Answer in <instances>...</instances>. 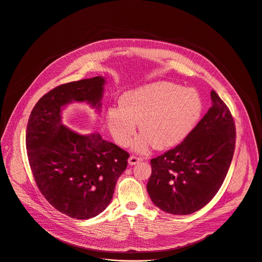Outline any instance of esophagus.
I'll list each match as a JSON object with an SVG mask.
<instances>
[{"label": "esophagus", "mask_w": 262, "mask_h": 262, "mask_svg": "<svg viewBox=\"0 0 262 262\" xmlns=\"http://www.w3.org/2000/svg\"><path fill=\"white\" fill-rule=\"evenodd\" d=\"M141 161H142V158L137 157V156H130L129 159H128V164L129 165H136V164H138Z\"/></svg>", "instance_id": "obj_1"}]
</instances>
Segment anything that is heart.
<instances>
[{"mask_svg": "<svg viewBox=\"0 0 262 262\" xmlns=\"http://www.w3.org/2000/svg\"><path fill=\"white\" fill-rule=\"evenodd\" d=\"M203 112L198 92L168 82H157L125 93L120 106L107 110L106 120L119 145L128 146L138 124L144 135L136 142V149L146 151L154 144L167 149L184 141L196 126Z\"/></svg>", "mask_w": 262, "mask_h": 262, "instance_id": "b5f03b06", "label": "heart"}]
</instances>
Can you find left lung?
I'll return each instance as SVG.
<instances>
[{"label": "left lung", "instance_id": "obj_1", "mask_svg": "<svg viewBox=\"0 0 262 262\" xmlns=\"http://www.w3.org/2000/svg\"><path fill=\"white\" fill-rule=\"evenodd\" d=\"M212 106L192 133L174 148L151 159L147 191L161 210L187 215L217 193L235 150V122L215 91Z\"/></svg>", "mask_w": 262, "mask_h": 262}]
</instances>
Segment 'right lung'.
<instances>
[{
    "instance_id": "obj_1",
    "label": "right lung",
    "mask_w": 262,
    "mask_h": 262,
    "mask_svg": "<svg viewBox=\"0 0 262 262\" xmlns=\"http://www.w3.org/2000/svg\"><path fill=\"white\" fill-rule=\"evenodd\" d=\"M103 77L68 82L49 91L33 107L26 148L35 183L56 210L76 220L98 215L111 203L129 154L98 134L82 136L61 123V106L88 102L100 107Z\"/></svg>"
}]
</instances>
